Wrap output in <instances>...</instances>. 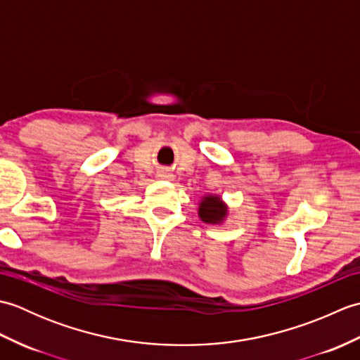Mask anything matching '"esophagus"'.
Masks as SVG:
<instances>
[{
	"mask_svg": "<svg viewBox=\"0 0 360 360\" xmlns=\"http://www.w3.org/2000/svg\"><path fill=\"white\" fill-rule=\"evenodd\" d=\"M159 176H164V178H168V176H170V174H167V173H162V174H159Z\"/></svg>",
	"mask_w": 360,
	"mask_h": 360,
	"instance_id": "34e87169",
	"label": "esophagus"
}]
</instances>
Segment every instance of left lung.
Returning a JSON list of instances; mask_svg holds the SVG:
<instances>
[{
  "instance_id": "8db88e82",
  "label": "left lung",
  "mask_w": 360,
  "mask_h": 360,
  "mask_svg": "<svg viewBox=\"0 0 360 360\" xmlns=\"http://www.w3.org/2000/svg\"><path fill=\"white\" fill-rule=\"evenodd\" d=\"M198 213H200V217L204 223L218 224V223H223V219L226 218L227 207L221 202L218 196H205L202 198Z\"/></svg>"
}]
</instances>
